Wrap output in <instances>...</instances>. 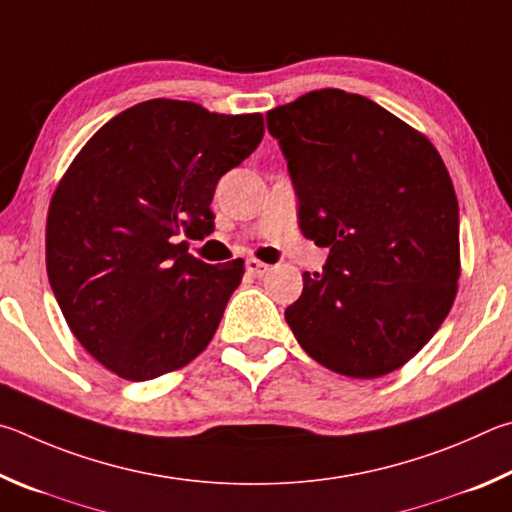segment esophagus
Returning a JSON list of instances; mask_svg holds the SVG:
<instances>
[{"instance_id": "1", "label": "esophagus", "mask_w": 512, "mask_h": 512, "mask_svg": "<svg viewBox=\"0 0 512 512\" xmlns=\"http://www.w3.org/2000/svg\"><path fill=\"white\" fill-rule=\"evenodd\" d=\"M245 270H247V274L249 276H254V279H261V276L270 270V267H267L265 263H261V261H256V258H249V261L245 263Z\"/></svg>"}]
</instances>
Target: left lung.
<instances>
[{
    "label": "left lung",
    "mask_w": 512,
    "mask_h": 512,
    "mask_svg": "<svg viewBox=\"0 0 512 512\" xmlns=\"http://www.w3.org/2000/svg\"><path fill=\"white\" fill-rule=\"evenodd\" d=\"M301 233L328 247L285 321L312 360L348 378L409 362L459 281V202L427 137L360 94L317 89L267 112Z\"/></svg>",
    "instance_id": "obj_1"
}]
</instances>
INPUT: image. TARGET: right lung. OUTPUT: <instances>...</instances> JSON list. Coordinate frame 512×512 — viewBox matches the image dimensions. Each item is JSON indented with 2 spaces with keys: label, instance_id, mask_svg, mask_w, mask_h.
I'll return each mask as SVG.
<instances>
[{
  "label": "right lung",
  "instance_id": "right-lung-1",
  "mask_svg": "<svg viewBox=\"0 0 512 512\" xmlns=\"http://www.w3.org/2000/svg\"><path fill=\"white\" fill-rule=\"evenodd\" d=\"M263 139V116L139 103L107 121L62 177L47 218V274L71 333L123 380L200 355L242 279L186 254L213 231L218 179Z\"/></svg>",
  "mask_w": 512,
  "mask_h": 512
}]
</instances>
